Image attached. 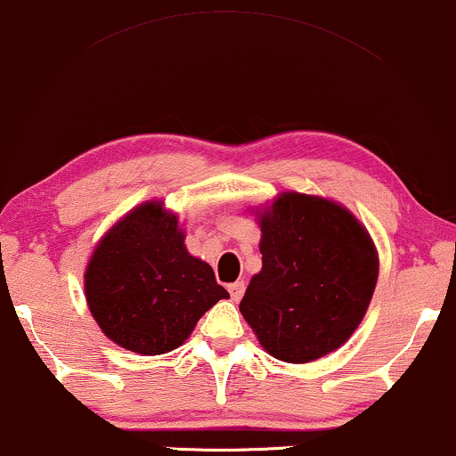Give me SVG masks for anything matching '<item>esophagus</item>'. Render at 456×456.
<instances>
[{"label":"esophagus","instance_id":"esophagus-1","mask_svg":"<svg viewBox=\"0 0 456 456\" xmlns=\"http://www.w3.org/2000/svg\"><path fill=\"white\" fill-rule=\"evenodd\" d=\"M244 290H246L244 281H233V284H229V295H232L233 301H240L241 295H244Z\"/></svg>","mask_w":456,"mask_h":456}]
</instances>
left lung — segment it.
<instances>
[{
  "label": "left lung",
  "mask_w": 456,
  "mask_h": 456,
  "mask_svg": "<svg viewBox=\"0 0 456 456\" xmlns=\"http://www.w3.org/2000/svg\"><path fill=\"white\" fill-rule=\"evenodd\" d=\"M256 212L263 267L240 303L269 355L307 364L349 341L379 280L368 229L334 200L284 191Z\"/></svg>",
  "instance_id": "left-lung-1"
}]
</instances>
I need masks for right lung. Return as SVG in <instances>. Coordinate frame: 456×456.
Instances as JSON below:
<instances>
[{
    "label": "right lung",
    "mask_w": 456,
    "mask_h": 456,
    "mask_svg": "<svg viewBox=\"0 0 456 456\" xmlns=\"http://www.w3.org/2000/svg\"><path fill=\"white\" fill-rule=\"evenodd\" d=\"M84 292L105 337L141 355L181 347L201 315L229 298L210 265L189 255L178 216L155 200L99 240L86 265Z\"/></svg>",
    "instance_id": "right-lung-1"
}]
</instances>
